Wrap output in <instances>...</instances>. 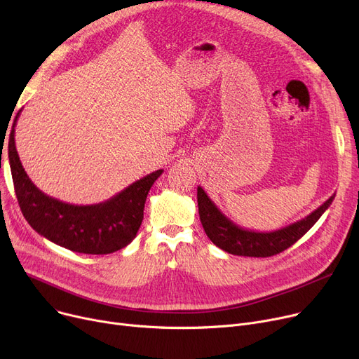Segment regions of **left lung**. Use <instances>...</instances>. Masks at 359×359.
I'll use <instances>...</instances> for the list:
<instances>
[{"label": "left lung", "mask_w": 359, "mask_h": 359, "mask_svg": "<svg viewBox=\"0 0 359 359\" xmlns=\"http://www.w3.org/2000/svg\"><path fill=\"white\" fill-rule=\"evenodd\" d=\"M333 199L334 195H332L323 205H320L310 215L287 225L284 229L269 233H259L244 230L236 225L217 208V205L205 194L202 187L198 186L199 218L206 236L224 252L249 257H268L291 248L323 215Z\"/></svg>", "instance_id": "8db88e82"}]
</instances>
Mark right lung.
Wrapping results in <instances>:
<instances>
[{
    "label": "right lung",
    "instance_id": "right-lung-1",
    "mask_svg": "<svg viewBox=\"0 0 359 359\" xmlns=\"http://www.w3.org/2000/svg\"><path fill=\"white\" fill-rule=\"evenodd\" d=\"M20 111L10 132L8 160L15 196L30 227L49 241L77 253L107 255L128 246L141 227L147 195L163 170L147 175L96 205H72L50 198L33 184L18 158L14 126Z\"/></svg>",
    "mask_w": 359,
    "mask_h": 359
}]
</instances>
